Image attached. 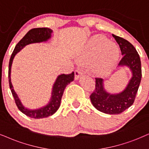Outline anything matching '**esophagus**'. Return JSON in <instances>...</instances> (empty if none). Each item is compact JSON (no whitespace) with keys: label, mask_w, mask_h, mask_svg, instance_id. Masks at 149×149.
<instances>
[{"label":"esophagus","mask_w":149,"mask_h":149,"mask_svg":"<svg viewBox=\"0 0 149 149\" xmlns=\"http://www.w3.org/2000/svg\"><path fill=\"white\" fill-rule=\"evenodd\" d=\"M82 75H83V73H82L80 70L75 71V80H78Z\"/></svg>","instance_id":"esophagus-1"}]
</instances>
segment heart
Masks as SVG:
<instances>
[{
    "mask_svg": "<svg viewBox=\"0 0 149 149\" xmlns=\"http://www.w3.org/2000/svg\"><path fill=\"white\" fill-rule=\"evenodd\" d=\"M119 58V49L114 43H111L106 38L94 36L88 41L86 46L79 53L77 61L86 64L95 59L93 69L100 73L112 68Z\"/></svg>",
    "mask_w": 149,
    "mask_h": 149,
    "instance_id": "b5f03b06",
    "label": "heart"
}]
</instances>
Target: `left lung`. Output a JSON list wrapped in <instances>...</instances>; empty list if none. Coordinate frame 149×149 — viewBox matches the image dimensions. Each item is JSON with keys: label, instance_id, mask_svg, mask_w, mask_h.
I'll use <instances>...</instances> for the list:
<instances>
[{"label": "left lung", "instance_id": "1", "mask_svg": "<svg viewBox=\"0 0 149 149\" xmlns=\"http://www.w3.org/2000/svg\"><path fill=\"white\" fill-rule=\"evenodd\" d=\"M112 36L119 45L123 56L118 67L129 68L132 76L125 89L117 93L107 91L102 78H95V88L90 98L93 107L100 111L116 115L121 113L134 102L142 78V68L140 56L133 45L121 37Z\"/></svg>", "mask_w": 149, "mask_h": 149}]
</instances>
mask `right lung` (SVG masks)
I'll return each mask as SVG.
<instances>
[{
  "label": "right lung",
  "mask_w": 149,
  "mask_h": 149,
  "mask_svg": "<svg viewBox=\"0 0 149 149\" xmlns=\"http://www.w3.org/2000/svg\"><path fill=\"white\" fill-rule=\"evenodd\" d=\"M53 30L47 27L43 28H35L31 29L26 33V35L22 38L18 44L15 47L14 52L11 56L9 63V83L11 91L14 96L15 102L18 107V108L22 113L30 118H35V119H40V118H47L52 116L57 111L58 109L61 106L62 96L63 95V92L65 91L68 84L72 82L74 79V72H72L70 74L59 75L56 79L55 82L53 84L52 90V95L49 102L45 106L36 109H30L25 107L22 103L20 97L18 94L15 91L14 86L12 83L11 79V70H12V65L13 60L15 56L20 52L22 49H23L26 45L33 43H40L47 42L52 38V33Z\"/></svg>",
  "instance_id": "obj_1"
}]
</instances>
